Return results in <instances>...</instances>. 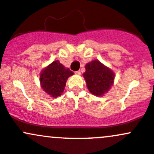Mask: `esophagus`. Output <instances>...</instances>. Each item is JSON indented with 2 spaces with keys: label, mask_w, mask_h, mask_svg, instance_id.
<instances>
[{
  "label": "esophagus",
  "mask_w": 154,
  "mask_h": 154,
  "mask_svg": "<svg viewBox=\"0 0 154 154\" xmlns=\"http://www.w3.org/2000/svg\"><path fill=\"white\" fill-rule=\"evenodd\" d=\"M75 74H76V75H81V74H82V72H81V70H78V71H75Z\"/></svg>",
  "instance_id": "esophagus-1"
}]
</instances>
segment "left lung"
Returning <instances> with one entry per match:
<instances>
[{"mask_svg": "<svg viewBox=\"0 0 154 154\" xmlns=\"http://www.w3.org/2000/svg\"><path fill=\"white\" fill-rule=\"evenodd\" d=\"M83 76L88 90L96 96H102L108 92L114 83L115 73L98 60H93L85 66Z\"/></svg>", "mask_w": 154, "mask_h": 154, "instance_id": "8db88e82", "label": "left lung"}]
</instances>
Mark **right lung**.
<instances>
[{
  "label": "right lung",
  "mask_w": 154,
  "mask_h": 154,
  "mask_svg": "<svg viewBox=\"0 0 154 154\" xmlns=\"http://www.w3.org/2000/svg\"><path fill=\"white\" fill-rule=\"evenodd\" d=\"M73 75L69 68H66L59 61H54L41 72L40 80L42 90L52 97H57L64 92L68 77Z\"/></svg>",
  "instance_id": "right-lung-1"
}]
</instances>
